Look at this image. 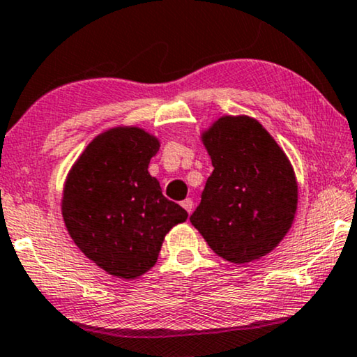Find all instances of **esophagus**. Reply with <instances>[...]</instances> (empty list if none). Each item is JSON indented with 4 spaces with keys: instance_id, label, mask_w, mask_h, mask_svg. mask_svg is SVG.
Masks as SVG:
<instances>
[{
    "instance_id": "34e87169",
    "label": "esophagus",
    "mask_w": 357,
    "mask_h": 357,
    "mask_svg": "<svg viewBox=\"0 0 357 357\" xmlns=\"http://www.w3.org/2000/svg\"><path fill=\"white\" fill-rule=\"evenodd\" d=\"M181 206L189 212V214H191L192 207H194V202H192V199H189V197H188V199H184V201L181 202Z\"/></svg>"
}]
</instances>
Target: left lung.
Instances as JSON below:
<instances>
[{"instance_id":"obj_1","label":"left lung","mask_w":357,"mask_h":357,"mask_svg":"<svg viewBox=\"0 0 357 357\" xmlns=\"http://www.w3.org/2000/svg\"><path fill=\"white\" fill-rule=\"evenodd\" d=\"M201 139L214 171L191 224L232 264L270 254L290 231L298 206V183L285 151L247 115L219 116Z\"/></svg>"}]
</instances>
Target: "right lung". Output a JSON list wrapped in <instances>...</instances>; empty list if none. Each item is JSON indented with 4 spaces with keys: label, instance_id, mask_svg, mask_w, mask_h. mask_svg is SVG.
Segmentation results:
<instances>
[{
    "label": "right lung",
    "instance_id": "add662e5",
    "mask_svg": "<svg viewBox=\"0 0 357 357\" xmlns=\"http://www.w3.org/2000/svg\"><path fill=\"white\" fill-rule=\"evenodd\" d=\"M160 139L115 126L89 143L67 173L62 218L82 254L107 273L133 280L156 264L163 241L188 212L148 173Z\"/></svg>",
    "mask_w": 357,
    "mask_h": 357
}]
</instances>
